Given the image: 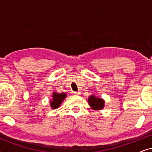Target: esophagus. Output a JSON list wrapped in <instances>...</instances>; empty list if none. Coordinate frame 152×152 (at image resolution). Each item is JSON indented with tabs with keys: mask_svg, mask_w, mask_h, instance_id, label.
<instances>
[{
	"mask_svg": "<svg viewBox=\"0 0 152 152\" xmlns=\"http://www.w3.org/2000/svg\"><path fill=\"white\" fill-rule=\"evenodd\" d=\"M72 93H73L74 95H80V92H79V91H73Z\"/></svg>",
	"mask_w": 152,
	"mask_h": 152,
	"instance_id": "34e87169",
	"label": "esophagus"
}]
</instances>
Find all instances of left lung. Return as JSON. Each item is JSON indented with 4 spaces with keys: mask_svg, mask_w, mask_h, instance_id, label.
I'll return each mask as SVG.
<instances>
[{
    "mask_svg": "<svg viewBox=\"0 0 152 152\" xmlns=\"http://www.w3.org/2000/svg\"><path fill=\"white\" fill-rule=\"evenodd\" d=\"M88 102L91 107L95 110H100L103 109L104 105V102L102 99L101 98H97L94 95L89 97Z\"/></svg>",
    "mask_w": 152,
    "mask_h": 152,
    "instance_id": "1",
    "label": "left lung"
}]
</instances>
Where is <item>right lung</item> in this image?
I'll return each instance as SVG.
<instances>
[{"mask_svg":"<svg viewBox=\"0 0 152 152\" xmlns=\"http://www.w3.org/2000/svg\"><path fill=\"white\" fill-rule=\"evenodd\" d=\"M53 100L51 101V107L53 109H57L61 104L62 101L66 97V93H54L53 95Z\"/></svg>","mask_w":152,"mask_h":152,"instance_id":"obj_1","label":"right lung"}]
</instances>
